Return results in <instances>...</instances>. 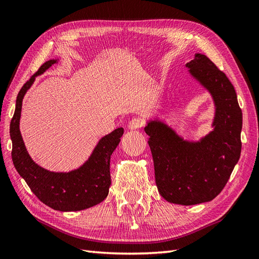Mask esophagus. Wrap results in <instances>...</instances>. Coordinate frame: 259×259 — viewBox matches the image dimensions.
<instances>
[{
  "label": "esophagus",
  "instance_id": "1",
  "mask_svg": "<svg viewBox=\"0 0 259 259\" xmlns=\"http://www.w3.org/2000/svg\"><path fill=\"white\" fill-rule=\"evenodd\" d=\"M144 125H145L144 119H142V117H134V119H132L128 122V128L130 130H137V128L143 127Z\"/></svg>",
  "mask_w": 259,
  "mask_h": 259
}]
</instances>
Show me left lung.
Here are the masks:
<instances>
[{"label": "left lung", "mask_w": 259, "mask_h": 259, "mask_svg": "<svg viewBox=\"0 0 259 259\" xmlns=\"http://www.w3.org/2000/svg\"><path fill=\"white\" fill-rule=\"evenodd\" d=\"M186 67L213 98V131L198 142H189L154 119L147 122L145 132L160 194L174 204L194 205L216 198L238 163L242 111L233 85L205 55L195 54Z\"/></svg>", "instance_id": "obj_1"}]
</instances>
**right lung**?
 Here are the masks:
<instances>
[{"label":"right lung","mask_w":259,"mask_h":259,"mask_svg":"<svg viewBox=\"0 0 259 259\" xmlns=\"http://www.w3.org/2000/svg\"><path fill=\"white\" fill-rule=\"evenodd\" d=\"M57 61L58 59H51L44 62L18 93L10 127L12 159L18 174L44 204L60 211L82 210L99 204L107 198L111 185L110 156L120 143L124 128H116L100 138L90 158L76 169L51 171L31 159L19 130L22 99L35 77L43 74Z\"/></svg>","instance_id":"add662e5"}]
</instances>
